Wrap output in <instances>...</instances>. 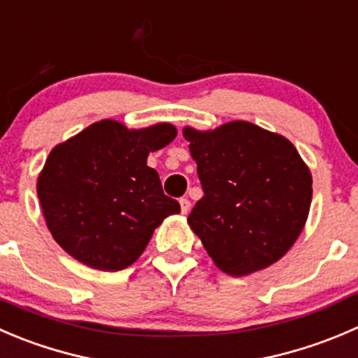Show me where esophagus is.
Masks as SVG:
<instances>
[{"label": "esophagus", "instance_id": "esophagus-1", "mask_svg": "<svg viewBox=\"0 0 358 358\" xmlns=\"http://www.w3.org/2000/svg\"><path fill=\"white\" fill-rule=\"evenodd\" d=\"M180 208H182V213H189L190 201L187 199V197H182V199H180Z\"/></svg>", "mask_w": 358, "mask_h": 358}]
</instances>
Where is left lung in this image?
Instances as JSON below:
<instances>
[{
  "instance_id": "1",
  "label": "left lung",
  "mask_w": 358,
  "mask_h": 358,
  "mask_svg": "<svg viewBox=\"0 0 358 358\" xmlns=\"http://www.w3.org/2000/svg\"><path fill=\"white\" fill-rule=\"evenodd\" d=\"M204 196L192 231L222 271L250 275L282 259L306 224L311 173L287 138L250 122L185 127Z\"/></svg>"
}]
</instances>
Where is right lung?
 I'll list each match as a JSON object with an SVG mask.
<instances>
[{
    "label": "right lung",
    "instance_id": "right-lung-1",
    "mask_svg": "<svg viewBox=\"0 0 358 358\" xmlns=\"http://www.w3.org/2000/svg\"><path fill=\"white\" fill-rule=\"evenodd\" d=\"M176 129L157 124L129 131L101 120L48 155L38 197L48 231L71 257L101 271H120L143 253L155 227L178 213L162 192L150 152L171 143Z\"/></svg>",
    "mask_w": 358,
    "mask_h": 358
}]
</instances>
